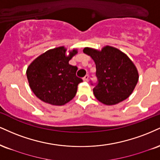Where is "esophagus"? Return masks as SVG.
<instances>
[{"label":"esophagus","instance_id":"obj_1","mask_svg":"<svg viewBox=\"0 0 160 160\" xmlns=\"http://www.w3.org/2000/svg\"><path fill=\"white\" fill-rule=\"evenodd\" d=\"M88 78H89V76H88V74H86L83 78V80L84 81H88Z\"/></svg>","mask_w":160,"mask_h":160}]
</instances>
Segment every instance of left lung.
Segmentation results:
<instances>
[{
  "mask_svg": "<svg viewBox=\"0 0 160 160\" xmlns=\"http://www.w3.org/2000/svg\"><path fill=\"white\" fill-rule=\"evenodd\" d=\"M83 52L93 59L97 82H92L94 95L106 105H114L127 99L138 80L136 66L118 49L106 46L101 51L86 48Z\"/></svg>",
  "mask_w": 160,
  "mask_h": 160,
  "instance_id": "obj_1",
  "label": "left lung"
}]
</instances>
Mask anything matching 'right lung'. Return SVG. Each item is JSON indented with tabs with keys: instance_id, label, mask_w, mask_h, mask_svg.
<instances>
[{
	"instance_id": "add662e5",
	"label": "right lung",
	"mask_w": 160,
	"mask_h": 160,
	"mask_svg": "<svg viewBox=\"0 0 160 160\" xmlns=\"http://www.w3.org/2000/svg\"><path fill=\"white\" fill-rule=\"evenodd\" d=\"M64 47L49 50L40 55L27 70L29 85L32 92L42 101L61 106L74 98L78 86L82 82L77 77L78 67L68 62L77 53L76 50L65 56Z\"/></svg>"
}]
</instances>
